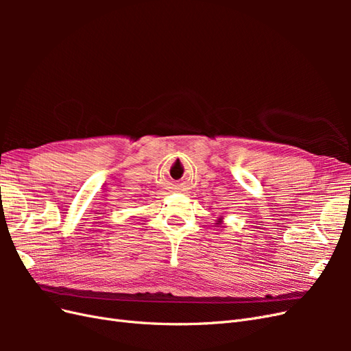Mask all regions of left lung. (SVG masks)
<instances>
[{
	"instance_id": "8db88e82",
	"label": "left lung",
	"mask_w": 351,
	"mask_h": 351,
	"mask_svg": "<svg viewBox=\"0 0 351 351\" xmlns=\"http://www.w3.org/2000/svg\"><path fill=\"white\" fill-rule=\"evenodd\" d=\"M217 224H218V226H221V224H222V221H221V219H218V221H217Z\"/></svg>"
}]
</instances>
